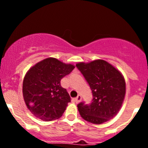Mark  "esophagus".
Here are the masks:
<instances>
[{
  "label": "esophagus",
  "mask_w": 148,
  "mask_h": 148,
  "mask_svg": "<svg viewBox=\"0 0 148 148\" xmlns=\"http://www.w3.org/2000/svg\"><path fill=\"white\" fill-rule=\"evenodd\" d=\"M82 95H78V96H77L76 98H75V103H79L81 101H82Z\"/></svg>",
  "instance_id": "1"
}]
</instances>
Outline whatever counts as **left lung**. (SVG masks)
Returning a JSON list of instances; mask_svg holds the SVG:
<instances>
[{"label": "left lung", "mask_w": 148, "mask_h": 148, "mask_svg": "<svg viewBox=\"0 0 148 148\" xmlns=\"http://www.w3.org/2000/svg\"><path fill=\"white\" fill-rule=\"evenodd\" d=\"M88 82L92 92V103L78 104L81 116L85 121L100 125L117 115L126 93V83L121 72L108 61L94 60L76 64Z\"/></svg>", "instance_id": "8db88e82"}]
</instances>
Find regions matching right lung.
<instances>
[{"label":"right lung","mask_w":148,"mask_h":148,"mask_svg":"<svg viewBox=\"0 0 148 148\" xmlns=\"http://www.w3.org/2000/svg\"><path fill=\"white\" fill-rule=\"evenodd\" d=\"M75 66L55 58L39 61L26 73L23 82V96L32 115L45 121L61 117L71 101L61 80Z\"/></svg>","instance_id":"add662e5"}]
</instances>
